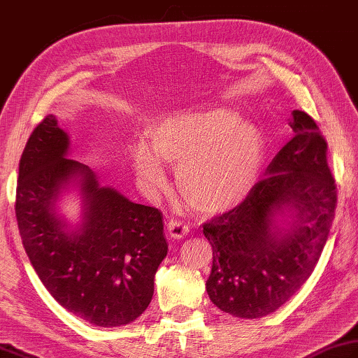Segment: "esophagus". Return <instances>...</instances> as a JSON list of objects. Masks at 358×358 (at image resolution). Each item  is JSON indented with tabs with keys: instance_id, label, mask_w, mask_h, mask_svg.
I'll return each instance as SVG.
<instances>
[{
	"instance_id": "esophagus-1",
	"label": "esophagus",
	"mask_w": 358,
	"mask_h": 358,
	"mask_svg": "<svg viewBox=\"0 0 358 358\" xmlns=\"http://www.w3.org/2000/svg\"><path fill=\"white\" fill-rule=\"evenodd\" d=\"M167 233H169L172 239L180 241L189 234V227L185 222L172 219V220H169V223H167Z\"/></svg>"
}]
</instances>
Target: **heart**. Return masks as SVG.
<instances>
[{
    "label": "heart",
    "mask_w": 358,
    "mask_h": 358,
    "mask_svg": "<svg viewBox=\"0 0 358 358\" xmlns=\"http://www.w3.org/2000/svg\"><path fill=\"white\" fill-rule=\"evenodd\" d=\"M150 149H133V167L149 191L166 185L161 161L177 169L183 199L205 215L228 213L248 197L265 159L262 131L229 108L161 119L149 131Z\"/></svg>",
    "instance_id": "obj_1"
}]
</instances>
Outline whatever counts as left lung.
<instances>
[{
    "label": "left lung",
    "mask_w": 358,
    "mask_h": 358,
    "mask_svg": "<svg viewBox=\"0 0 358 358\" xmlns=\"http://www.w3.org/2000/svg\"><path fill=\"white\" fill-rule=\"evenodd\" d=\"M295 131L239 206L203 225L213 247L209 299L237 318L285 304L317 265L332 227L337 187L313 119L293 110Z\"/></svg>",
    "instance_id": "left-lung-1"
}]
</instances>
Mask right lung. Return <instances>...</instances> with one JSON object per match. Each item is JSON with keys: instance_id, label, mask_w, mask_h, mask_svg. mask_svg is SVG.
Returning <instances> with one entry per match:
<instances>
[{"instance_id": "1", "label": "right lung", "mask_w": 358, "mask_h": 358, "mask_svg": "<svg viewBox=\"0 0 358 358\" xmlns=\"http://www.w3.org/2000/svg\"><path fill=\"white\" fill-rule=\"evenodd\" d=\"M69 149L54 115L27 139L15 201L23 247L40 281L68 312L99 327L129 324L149 307L167 255L163 214L102 186L87 164L68 158ZM69 190L81 197L76 226L58 213Z\"/></svg>"}]
</instances>
